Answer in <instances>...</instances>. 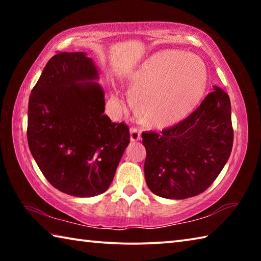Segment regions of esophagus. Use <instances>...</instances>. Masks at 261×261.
Wrapping results in <instances>:
<instances>
[{
  "label": "esophagus",
  "mask_w": 261,
  "mask_h": 261,
  "mask_svg": "<svg viewBox=\"0 0 261 261\" xmlns=\"http://www.w3.org/2000/svg\"><path fill=\"white\" fill-rule=\"evenodd\" d=\"M141 138L140 130L138 127H131L130 129V139L131 141H138Z\"/></svg>",
  "instance_id": "obj_1"
}]
</instances>
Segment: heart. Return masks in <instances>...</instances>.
<instances>
[{"instance_id":"obj_1","label":"heart","mask_w":261,"mask_h":261,"mask_svg":"<svg viewBox=\"0 0 261 261\" xmlns=\"http://www.w3.org/2000/svg\"><path fill=\"white\" fill-rule=\"evenodd\" d=\"M207 79L206 65L199 57L178 50L156 53L131 77L130 95L137 116L151 127L177 124L200 102Z\"/></svg>"}]
</instances>
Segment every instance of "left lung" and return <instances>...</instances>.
Returning a JSON list of instances; mask_svg holds the SVG:
<instances>
[{
    "mask_svg": "<svg viewBox=\"0 0 261 261\" xmlns=\"http://www.w3.org/2000/svg\"><path fill=\"white\" fill-rule=\"evenodd\" d=\"M144 171L149 190L187 199L208 189L230 156L233 130L229 95L214 86L185 120L160 132H143Z\"/></svg>",
    "mask_w": 261,
    "mask_h": 261,
    "instance_id": "8db88e82",
    "label": "left lung"
}]
</instances>
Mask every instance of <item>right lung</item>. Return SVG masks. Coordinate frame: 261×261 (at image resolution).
Returning <instances> with one entry per match:
<instances>
[{
    "label": "right lung",
    "mask_w": 261,
    "mask_h": 261,
    "mask_svg": "<svg viewBox=\"0 0 261 261\" xmlns=\"http://www.w3.org/2000/svg\"><path fill=\"white\" fill-rule=\"evenodd\" d=\"M98 77L85 53H57L29 100L30 151L48 182L74 197L103 193L130 143L129 126L103 114Z\"/></svg>",
    "instance_id": "1"
}]
</instances>
